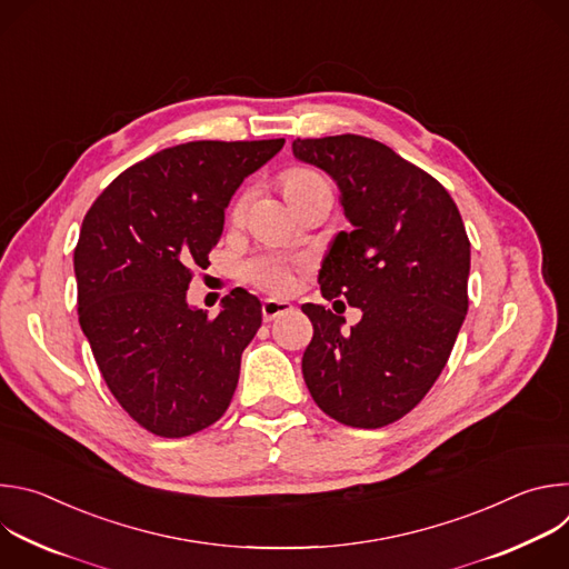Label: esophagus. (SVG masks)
I'll use <instances>...</instances> for the list:
<instances>
[{"label":"esophagus","instance_id":"1","mask_svg":"<svg viewBox=\"0 0 569 569\" xmlns=\"http://www.w3.org/2000/svg\"><path fill=\"white\" fill-rule=\"evenodd\" d=\"M292 310V303L290 301H281V299H266L263 306H261V312H263V319L266 321H272L286 312Z\"/></svg>","mask_w":569,"mask_h":569}]
</instances>
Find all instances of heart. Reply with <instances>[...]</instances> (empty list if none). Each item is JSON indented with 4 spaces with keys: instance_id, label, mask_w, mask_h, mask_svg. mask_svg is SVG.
Masks as SVG:
<instances>
[{
    "instance_id": "b5f03b06",
    "label": "heart",
    "mask_w": 569,
    "mask_h": 569,
    "mask_svg": "<svg viewBox=\"0 0 569 569\" xmlns=\"http://www.w3.org/2000/svg\"><path fill=\"white\" fill-rule=\"evenodd\" d=\"M319 182H323L321 176H317L315 171H308V169H290L283 176V189H286V196L290 200H295L301 191H306V189H310L312 184H319ZM248 202H250V191H246L233 202L231 216L240 218L242 213H246ZM242 274H246V279L257 283L259 288H263L268 292H277V295L290 292V288L295 283L290 261L283 259V257H274V254L250 259L246 266H242Z\"/></svg>"
}]
</instances>
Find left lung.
Returning a JSON list of instances; mask_svg holds the SVG:
<instances>
[{"label": "left lung", "mask_w": 569, "mask_h": 569, "mask_svg": "<svg viewBox=\"0 0 569 569\" xmlns=\"http://www.w3.org/2000/svg\"><path fill=\"white\" fill-rule=\"evenodd\" d=\"M292 154L333 178L351 222L321 261V295L362 310L342 333L345 317L301 306L312 321L303 380L331 419L389 426L430 391L468 310L470 242L459 209L432 176L369 137L295 139Z\"/></svg>", "instance_id": "left-lung-1"}]
</instances>
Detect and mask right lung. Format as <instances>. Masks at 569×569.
<instances>
[{"mask_svg": "<svg viewBox=\"0 0 569 569\" xmlns=\"http://www.w3.org/2000/svg\"><path fill=\"white\" fill-rule=\"evenodd\" d=\"M286 139L189 141L123 171L92 204L78 246V321L121 408L157 437L216 423L238 385L261 301L231 290L209 319L189 306L191 268L209 266L224 209Z\"/></svg>", "mask_w": 569, "mask_h": 569, "instance_id": "1", "label": "right lung"}]
</instances>
